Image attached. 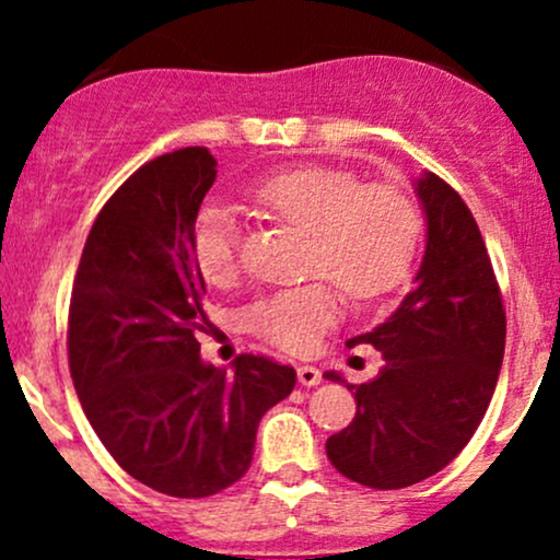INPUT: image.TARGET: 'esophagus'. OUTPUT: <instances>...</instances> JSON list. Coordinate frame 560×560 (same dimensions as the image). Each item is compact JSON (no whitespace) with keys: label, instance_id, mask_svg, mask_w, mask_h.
I'll return each mask as SVG.
<instances>
[{"label":"esophagus","instance_id":"34e87169","mask_svg":"<svg viewBox=\"0 0 560 560\" xmlns=\"http://www.w3.org/2000/svg\"><path fill=\"white\" fill-rule=\"evenodd\" d=\"M298 378L302 387H316V384H320V371L316 365H300Z\"/></svg>","mask_w":560,"mask_h":560}]
</instances>
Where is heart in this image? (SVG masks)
Wrapping results in <instances>:
<instances>
[{"mask_svg": "<svg viewBox=\"0 0 560 560\" xmlns=\"http://www.w3.org/2000/svg\"><path fill=\"white\" fill-rule=\"evenodd\" d=\"M255 205L311 236L307 273L326 276L355 302L378 300L400 287L421 240L416 202L395 184H361L352 171L298 165L249 189ZM240 223L231 210L208 205L191 226V258L210 284L236 271ZM339 300L329 281L281 289L247 307L244 324L281 350L311 352L337 324Z\"/></svg>", "mask_w": 560, "mask_h": 560, "instance_id": "b5f03b06", "label": "heart"}]
</instances>
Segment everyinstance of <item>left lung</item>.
I'll return each instance as SVG.
<instances>
[{
  "mask_svg": "<svg viewBox=\"0 0 560 560\" xmlns=\"http://www.w3.org/2000/svg\"><path fill=\"white\" fill-rule=\"evenodd\" d=\"M416 191L427 213L413 292L374 331L384 369L374 382L347 384L358 413L326 440L331 466L371 490H400L442 471L485 419L505 350V307L471 210L434 173ZM326 378L345 382L329 371Z\"/></svg>",
  "mask_w": 560,
  "mask_h": 560,
  "instance_id": "1",
  "label": "left lung"
}]
</instances>
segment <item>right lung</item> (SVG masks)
<instances>
[{
    "instance_id": "right-lung-1",
    "label": "right lung",
    "mask_w": 560,
    "mask_h": 560,
    "mask_svg": "<svg viewBox=\"0 0 560 560\" xmlns=\"http://www.w3.org/2000/svg\"><path fill=\"white\" fill-rule=\"evenodd\" d=\"M205 147L128 176L89 231L68 313V363L83 413L118 466L171 498H210L253 464L268 408L298 374L266 355L202 363L205 279L191 226L215 182Z\"/></svg>"
}]
</instances>
